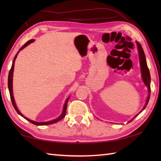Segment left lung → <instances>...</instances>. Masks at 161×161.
<instances>
[{"instance_id": "left-lung-1", "label": "left lung", "mask_w": 161, "mask_h": 161, "mask_svg": "<svg viewBox=\"0 0 161 161\" xmlns=\"http://www.w3.org/2000/svg\"><path fill=\"white\" fill-rule=\"evenodd\" d=\"M136 44H137V46H138V53H139L140 63H141V73H142V80H143V81H144V83L145 84L147 87L148 88V93H148V97H147V101H146V103H145V104L144 106V107H143V108L142 109L141 111L140 112V113H141L146 108L148 102H149V100L150 95H151V88H150V82H151V77H150L149 70V68L147 67V61H146V59H145V55L144 51H143L142 47L141 44H140V43L136 42ZM140 113H139V114H140ZM137 115H136V116H137ZM134 118H133V119H134ZM133 119H131V120L130 121V122H131Z\"/></svg>"}]
</instances>
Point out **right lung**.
I'll return each mask as SVG.
<instances>
[{"instance_id": "right-lung-1", "label": "right lung", "mask_w": 161, "mask_h": 161, "mask_svg": "<svg viewBox=\"0 0 161 161\" xmlns=\"http://www.w3.org/2000/svg\"><path fill=\"white\" fill-rule=\"evenodd\" d=\"M34 42V39H32V40H29L28 42H27L24 45L20 47V48L19 49V50L18 51V53H16V54L15 55L14 58V60H13V62H12V67H11V69H10L9 70V75H8V88H9V95H10V98H11V101H12V105L14 108H15L16 111L18 113V114L21 115L22 117H23L24 118H25V119H27V120H28L29 122H30L32 123V124L33 125H52V124H54V123L55 122H59V120H61V119H62L64 117L65 115H66V108H67V104H68V100H69L70 97H68L66 102H65V104H64V110H63V112L62 114H61V115L59 116V118H57V119H53V120H51V121H48V122H35V121H32L31 120V119H30L28 118H25V116H23V114H21L19 111V110L18 109V108L16 107V103H15V101H14V96H13V91H12V77H13V72H14V62H15V59L17 57V54H19V53L20 52V50H21L23 48H24V47H26L28 45H29L30 43H31Z\"/></svg>"}]
</instances>
